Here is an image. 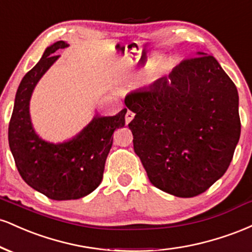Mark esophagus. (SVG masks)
Returning a JSON list of instances; mask_svg holds the SVG:
<instances>
[{
    "label": "esophagus",
    "instance_id": "esophagus-1",
    "mask_svg": "<svg viewBox=\"0 0 252 252\" xmlns=\"http://www.w3.org/2000/svg\"><path fill=\"white\" fill-rule=\"evenodd\" d=\"M134 117H135L134 112L130 111V110H128V111H126V123L131 122L132 118H134Z\"/></svg>",
    "mask_w": 252,
    "mask_h": 252
}]
</instances>
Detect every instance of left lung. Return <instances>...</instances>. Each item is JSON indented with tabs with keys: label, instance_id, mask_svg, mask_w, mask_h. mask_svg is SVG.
<instances>
[{
	"label": "left lung",
	"instance_id": "1",
	"mask_svg": "<svg viewBox=\"0 0 252 252\" xmlns=\"http://www.w3.org/2000/svg\"><path fill=\"white\" fill-rule=\"evenodd\" d=\"M124 102L136 114L134 150L156 189L192 198L225 174L241 136L238 92L212 56L184 60Z\"/></svg>",
	"mask_w": 252,
	"mask_h": 252
}]
</instances>
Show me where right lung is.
I'll list each match as a JSON object with an SVG mask.
<instances>
[{
	"label": "right lung",
	"instance_id": "right-lung-1",
	"mask_svg": "<svg viewBox=\"0 0 252 252\" xmlns=\"http://www.w3.org/2000/svg\"><path fill=\"white\" fill-rule=\"evenodd\" d=\"M67 43L47 47L40 62L26 73L17 89L8 140L16 168L27 185L53 200L80 199L94 192L103 179L114 132L126 124V109L116 116L94 117L76 138L52 144L39 138L30 118V99L36 83Z\"/></svg>",
	"mask_w": 252,
	"mask_h": 252
}]
</instances>
